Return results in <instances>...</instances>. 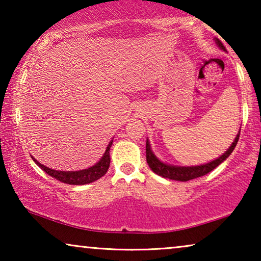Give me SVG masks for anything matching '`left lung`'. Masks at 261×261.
<instances>
[{
  "label": "left lung",
  "instance_id": "left-lung-1",
  "mask_svg": "<svg viewBox=\"0 0 261 261\" xmlns=\"http://www.w3.org/2000/svg\"><path fill=\"white\" fill-rule=\"evenodd\" d=\"M216 44L220 46L222 49H226L222 42L219 39H216ZM239 137H240V132L235 138V140L229 148L227 149L226 153H223L222 155L219 156V158L213 160L208 164H204V165H199V166H172V165H167V164H164L160 162V160L156 158V156L153 154L151 146H149L148 140L146 141V160H147V164L153 172L159 174L164 178H169V179H173V180H180V181H188L191 179H195V178L202 177L204 174L209 173L210 171H213L214 169H216L217 166L220 165L221 163L224 162L228 156L230 155V153L234 151L235 146H237L238 141H239Z\"/></svg>",
  "mask_w": 261,
  "mask_h": 261
}]
</instances>
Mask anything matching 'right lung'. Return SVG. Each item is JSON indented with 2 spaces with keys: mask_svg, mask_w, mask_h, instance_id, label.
Instances as JSON below:
<instances>
[{
  "mask_svg": "<svg viewBox=\"0 0 261 261\" xmlns=\"http://www.w3.org/2000/svg\"><path fill=\"white\" fill-rule=\"evenodd\" d=\"M113 141L109 142L108 147H107L105 154H103L102 159L96 164V165L89 167V169L81 170V171H57L48 169L44 165H41L40 163H38L34 158V162L37 165L40 167L42 171H45L48 176L56 178L57 180L62 181V183L65 184H71V185H84L92 183V181L97 180L102 176H105L107 171L109 169L110 165V156H109V151L110 147H112Z\"/></svg>",
  "mask_w": 261,
  "mask_h": 261,
  "instance_id": "1",
  "label": "right lung"
}]
</instances>
